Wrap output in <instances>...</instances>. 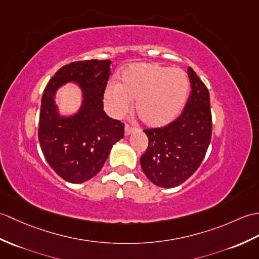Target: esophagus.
Listing matches in <instances>:
<instances>
[{
  "label": "esophagus",
  "instance_id": "esophagus-1",
  "mask_svg": "<svg viewBox=\"0 0 259 259\" xmlns=\"http://www.w3.org/2000/svg\"><path fill=\"white\" fill-rule=\"evenodd\" d=\"M135 131V128L134 127H131V125H129V124H125L124 125V135L125 136H129L130 134H132V132Z\"/></svg>",
  "mask_w": 259,
  "mask_h": 259
}]
</instances>
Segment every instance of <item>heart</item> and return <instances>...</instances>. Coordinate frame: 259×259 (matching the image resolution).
<instances>
[{"mask_svg": "<svg viewBox=\"0 0 259 259\" xmlns=\"http://www.w3.org/2000/svg\"><path fill=\"white\" fill-rule=\"evenodd\" d=\"M189 94V79L180 68H166L153 63L128 66L120 83L105 92V105L113 117H122L136 100L138 117L148 127L158 128L172 122L183 109Z\"/></svg>", "mask_w": 259, "mask_h": 259, "instance_id": "b5f03b06", "label": "heart"}]
</instances>
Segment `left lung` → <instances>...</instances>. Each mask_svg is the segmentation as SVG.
Here are the masks:
<instances>
[{
  "label": "left lung",
  "instance_id": "left-lung-1",
  "mask_svg": "<svg viewBox=\"0 0 259 259\" xmlns=\"http://www.w3.org/2000/svg\"><path fill=\"white\" fill-rule=\"evenodd\" d=\"M188 75L192 90L180 117L164 127L144 130L149 144L140 164L150 181L161 188L186 181L202 163L211 142L209 93L191 67Z\"/></svg>",
  "mask_w": 259,
  "mask_h": 259
}]
</instances>
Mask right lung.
Listing matches in <instances>:
<instances>
[{
	"mask_svg": "<svg viewBox=\"0 0 259 259\" xmlns=\"http://www.w3.org/2000/svg\"><path fill=\"white\" fill-rule=\"evenodd\" d=\"M111 61L74 62L52 77L41 97L38 140L52 169L65 181L82 183L94 178L123 138L124 125L104 111V93ZM68 81L81 87L82 106L75 115L64 117L55 104L57 89Z\"/></svg>",
	"mask_w": 259,
	"mask_h": 259,
	"instance_id": "1",
	"label": "right lung"
}]
</instances>
